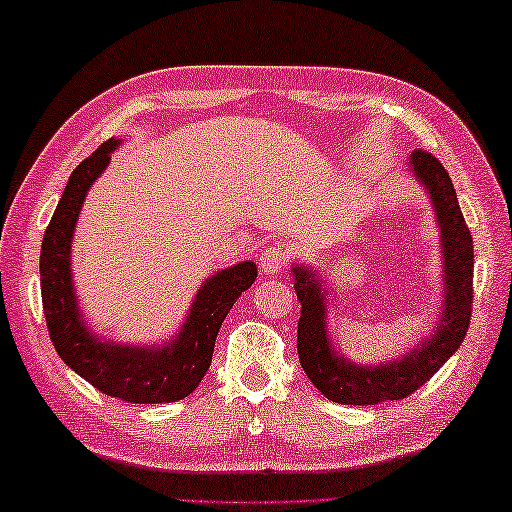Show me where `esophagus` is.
<instances>
[{"instance_id": "34e87169", "label": "esophagus", "mask_w": 512, "mask_h": 512, "mask_svg": "<svg viewBox=\"0 0 512 512\" xmlns=\"http://www.w3.org/2000/svg\"><path fill=\"white\" fill-rule=\"evenodd\" d=\"M288 263V251L279 245H270L261 254V267L267 274H279Z\"/></svg>"}]
</instances>
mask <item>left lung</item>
<instances>
[{
    "instance_id": "obj_1",
    "label": "left lung",
    "mask_w": 512,
    "mask_h": 512,
    "mask_svg": "<svg viewBox=\"0 0 512 512\" xmlns=\"http://www.w3.org/2000/svg\"><path fill=\"white\" fill-rule=\"evenodd\" d=\"M411 170L432 197L436 220L441 224L445 301L434 337L405 357L382 364L360 366L335 353L326 333V303L315 274L294 267V290L301 303L297 328V351L303 371L328 400L339 405H378L402 400L418 391L463 344L472 317L474 249L468 224L461 213L459 197L450 173L432 152L416 150L409 159Z\"/></svg>"
}]
</instances>
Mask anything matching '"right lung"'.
I'll use <instances>...</instances> for the list:
<instances>
[{"label":"right lung","instance_id":"obj_1","mask_svg":"<svg viewBox=\"0 0 512 512\" xmlns=\"http://www.w3.org/2000/svg\"><path fill=\"white\" fill-rule=\"evenodd\" d=\"M116 146L119 141L107 139L80 161L44 231L40 251L44 319L62 362L105 396L128 400L132 405L175 402L191 396L202 382L211 366L215 337L224 317L240 294L251 288L258 272L254 263L245 261L211 276L197 292L182 333L166 346L134 348L101 342L80 319L69 249L87 188L103 173Z\"/></svg>","mask_w":512,"mask_h":512}]
</instances>
